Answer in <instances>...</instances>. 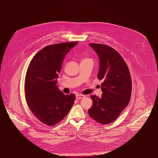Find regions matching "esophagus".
Returning <instances> with one entry per match:
<instances>
[{
  "mask_svg": "<svg viewBox=\"0 0 158 158\" xmlns=\"http://www.w3.org/2000/svg\"><path fill=\"white\" fill-rule=\"evenodd\" d=\"M85 97L84 95H82V94H77L76 95V99H82Z\"/></svg>",
  "mask_w": 158,
  "mask_h": 158,
  "instance_id": "34e87169",
  "label": "esophagus"
}]
</instances>
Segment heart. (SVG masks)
<instances>
[{"mask_svg": "<svg viewBox=\"0 0 158 158\" xmlns=\"http://www.w3.org/2000/svg\"><path fill=\"white\" fill-rule=\"evenodd\" d=\"M84 59H87V58H85V59H84L83 60H84Z\"/></svg>", "mask_w": 158, "mask_h": 158, "instance_id": "heart-1", "label": "heart"}]
</instances>
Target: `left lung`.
Here are the masks:
<instances>
[{
  "mask_svg": "<svg viewBox=\"0 0 158 158\" xmlns=\"http://www.w3.org/2000/svg\"><path fill=\"white\" fill-rule=\"evenodd\" d=\"M99 59L98 78L102 80L101 98L91 96L93 101L88 110L90 117L107 124L117 119L128 105L131 95L132 81L128 67L115 49L101 44H89Z\"/></svg>",
  "mask_w": 158,
  "mask_h": 158,
  "instance_id": "8db88e82",
  "label": "left lung"
}]
</instances>
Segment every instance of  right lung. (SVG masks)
I'll return each mask as SVG.
<instances>
[{"instance_id": "add662e5", "label": "right lung", "mask_w": 158, "mask_h": 158, "mask_svg": "<svg viewBox=\"0 0 158 158\" xmlns=\"http://www.w3.org/2000/svg\"><path fill=\"white\" fill-rule=\"evenodd\" d=\"M78 42L50 45L31 61L25 79L27 104L42 123L53 126L63 119L74 103L76 96L64 95L57 85L65 55Z\"/></svg>"}]
</instances>
